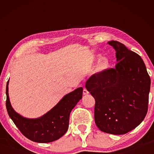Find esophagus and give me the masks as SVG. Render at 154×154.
<instances>
[{
	"instance_id": "34e87169",
	"label": "esophagus",
	"mask_w": 154,
	"mask_h": 154,
	"mask_svg": "<svg viewBox=\"0 0 154 154\" xmlns=\"http://www.w3.org/2000/svg\"><path fill=\"white\" fill-rule=\"evenodd\" d=\"M89 94V92L86 90V88H83V95H87Z\"/></svg>"
}]
</instances>
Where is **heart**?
Wrapping results in <instances>:
<instances>
[{
  "mask_svg": "<svg viewBox=\"0 0 154 154\" xmlns=\"http://www.w3.org/2000/svg\"><path fill=\"white\" fill-rule=\"evenodd\" d=\"M110 66V62L106 58H103L98 61L97 66H96V71L98 72H103L105 71Z\"/></svg>",
  "mask_w": 154,
  "mask_h": 154,
  "instance_id": "obj_1",
  "label": "heart"
}]
</instances>
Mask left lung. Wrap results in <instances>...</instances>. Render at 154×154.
Masks as SVG:
<instances>
[{
    "label": "left lung",
    "mask_w": 154,
    "mask_h": 154,
    "mask_svg": "<svg viewBox=\"0 0 154 154\" xmlns=\"http://www.w3.org/2000/svg\"><path fill=\"white\" fill-rule=\"evenodd\" d=\"M118 63L91 76L85 88L95 99L94 120L100 130L124 134L141 123L147 113L151 80L139 55L111 41Z\"/></svg>",
    "instance_id": "1"
}]
</instances>
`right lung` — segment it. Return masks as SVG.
<instances>
[{
	"label": "right lung",
	"instance_id": "obj_1",
	"mask_svg": "<svg viewBox=\"0 0 154 154\" xmlns=\"http://www.w3.org/2000/svg\"><path fill=\"white\" fill-rule=\"evenodd\" d=\"M9 81L6 87V107L10 118L20 132L32 141L49 143L58 140L69 128L70 113L82 98L83 88H78L65 95L50 111L38 118L29 119L15 112L10 103Z\"/></svg>",
	"mask_w": 154,
	"mask_h": 154
}]
</instances>
